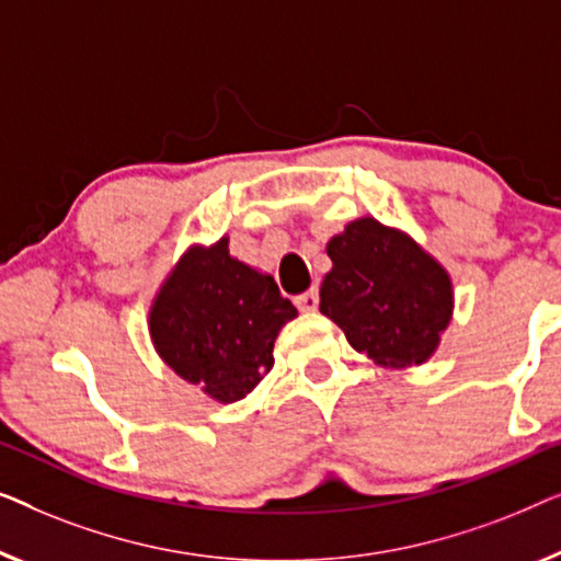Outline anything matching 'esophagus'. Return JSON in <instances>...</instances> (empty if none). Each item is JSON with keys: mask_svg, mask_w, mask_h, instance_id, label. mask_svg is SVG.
I'll list each match as a JSON object with an SVG mask.
<instances>
[{"mask_svg": "<svg viewBox=\"0 0 561 561\" xmlns=\"http://www.w3.org/2000/svg\"><path fill=\"white\" fill-rule=\"evenodd\" d=\"M295 305H297L302 312H314V310H318V305H320L318 289L312 287V289L302 291V295H297V297H295Z\"/></svg>", "mask_w": 561, "mask_h": 561, "instance_id": "34e87169", "label": "esophagus"}]
</instances>
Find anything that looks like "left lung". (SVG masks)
I'll use <instances>...</instances> for the list:
<instances>
[{
	"label": "left lung",
	"instance_id": "obj_1",
	"mask_svg": "<svg viewBox=\"0 0 561 561\" xmlns=\"http://www.w3.org/2000/svg\"><path fill=\"white\" fill-rule=\"evenodd\" d=\"M333 270L320 312L376 366L409 368L439 348L455 310L453 277L401 228L374 216L351 220L328 241Z\"/></svg>",
	"mask_w": 561,
	"mask_h": 561
}]
</instances>
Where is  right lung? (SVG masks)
I'll list each match as a JSON object with an SVG mask.
<instances>
[{"instance_id": "right-lung-1", "label": "right lung", "mask_w": 561, "mask_h": 561, "mask_svg": "<svg viewBox=\"0 0 561 561\" xmlns=\"http://www.w3.org/2000/svg\"><path fill=\"white\" fill-rule=\"evenodd\" d=\"M297 307L272 274L228 254V236L193 243L149 305V337L183 381L218 404L256 389L274 366V341Z\"/></svg>"}]
</instances>
